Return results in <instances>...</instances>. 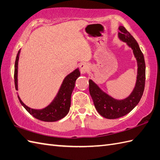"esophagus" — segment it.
Here are the masks:
<instances>
[{"mask_svg": "<svg viewBox=\"0 0 160 160\" xmlns=\"http://www.w3.org/2000/svg\"><path fill=\"white\" fill-rule=\"evenodd\" d=\"M90 68L86 63H83L80 65V71L82 74H84L87 72L89 70Z\"/></svg>", "mask_w": 160, "mask_h": 160, "instance_id": "esophagus-1", "label": "esophagus"}]
</instances>
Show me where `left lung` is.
<instances>
[{"label": "left lung", "mask_w": 160, "mask_h": 160, "mask_svg": "<svg viewBox=\"0 0 160 160\" xmlns=\"http://www.w3.org/2000/svg\"><path fill=\"white\" fill-rule=\"evenodd\" d=\"M118 37L126 42L133 50L138 63V75L136 86L128 97L123 100H116L102 92L91 79L89 80V91L96 109L104 118L116 119L129 113L140 102L145 86L146 66L143 53L134 38L125 27L120 26Z\"/></svg>", "instance_id": "obj_1"}]
</instances>
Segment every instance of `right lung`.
I'll return each instance as SVG.
<instances>
[{"instance_id": "right-lung-1", "label": "right lung", "mask_w": 160, "mask_h": 160, "mask_svg": "<svg viewBox=\"0 0 160 160\" xmlns=\"http://www.w3.org/2000/svg\"><path fill=\"white\" fill-rule=\"evenodd\" d=\"M20 51L16 56L14 68V82L16 90H18V65ZM80 76L79 68L74 70L72 72L67 75L63 81L58 94L51 103L44 109H31L23 103L19 96H18L21 105L25 108L27 111L35 118L45 122H55L63 118L69 112L70 108L71 94L75 86V81L77 77Z\"/></svg>"}]
</instances>
